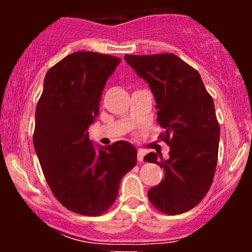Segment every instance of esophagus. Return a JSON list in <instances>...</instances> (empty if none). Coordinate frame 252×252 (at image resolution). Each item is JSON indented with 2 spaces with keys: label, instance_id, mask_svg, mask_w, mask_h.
Listing matches in <instances>:
<instances>
[{
  "label": "esophagus",
  "instance_id": "esophagus-1",
  "mask_svg": "<svg viewBox=\"0 0 252 252\" xmlns=\"http://www.w3.org/2000/svg\"><path fill=\"white\" fill-rule=\"evenodd\" d=\"M144 154H146V153H144V150L138 149V152H137V161H138V162H142Z\"/></svg>",
  "mask_w": 252,
  "mask_h": 252
}]
</instances>
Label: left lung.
Returning <instances> with one entry per match:
<instances>
[{
	"label": "left lung",
	"mask_w": 252,
	"mask_h": 252,
	"mask_svg": "<svg viewBox=\"0 0 252 252\" xmlns=\"http://www.w3.org/2000/svg\"><path fill=\"white\" fill-rule=\"evenodd\" d=\"M154 94L158 137L169 146V158L155 153L147 162L163 168L164 179L148 190L150 202L166 215L187 212L209 192L215 176L220 128L215 104L195 68L173 53L124 56Z\"/></svg>",
	"instance_id": "left-lung-1"
}]
</instances>
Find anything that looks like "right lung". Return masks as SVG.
<instances>
[{"mask_svg":"<svg viewBox=\"0 0 252 252\" xmlns=\"http://www.w3.org/2000/svg\"><path fill=\"white\" fill-rule=\"evenodd\" d=\"M120 63L108 54L74 52L48 70L36 105L33 143L43 175L58 201L78 215L105 213L137 161L129 142L96 150L89 138L104 86Z\"/></svg>","mask_w":252,"mask_h":252,"instance_id":"obj_1","label":"right lung"}]
</instances>
